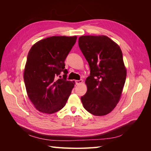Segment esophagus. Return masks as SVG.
Returning <instances> with one entry per match:
<instances>
[{
    "label": "esophagus",
    "instance_id": "obj_1",
    "mask_svg": "<svg viewBox=\"0 0 151 151\" xmlns=\"http://www.w3.org/2000/svg\"><path fill=\"white\" fill-rule=\"evenodd\" d=\"M82 83H83V80L82 79H80V80H77V81H76V84H81Z\"/></svg>",
    "mask_w": 151,
    "mask_h": 151
}]
</instances>
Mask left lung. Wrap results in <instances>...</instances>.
I'll return each mask as SVG.
<instances>
[{
	"instance_id": "8db88e82",
	"label": "left lung",
	"mask_w": 151,
	"mask_h": 151,
	"mask_svg": "<svg viewBox=\"0 0 151 151\" xmlns=\"http://www.w3.org/2000/svg\"><path fill=\"white\" fill-rule=\"evenodd\" d=\"M79 47L88 61L90 76L87 92L81 98L84 108L103 116L115 108L124 86L127 70L120 47L106 36H82Z\"/></svg>"
}]
</instances>
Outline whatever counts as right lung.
<instances>
[{"instance_id":"right-lung-1","label":"right lung","mask_w":151,"mask_h":151,"mask_svg":"<svg viewBox=\"0 0 151 151\" xmlns=\"http://www.w3.org/2000/svg\"><path fill=\"white\" fill-rule=\"evenodd\" d=\"M76 40V36H51L39 41L30 49L24 81L28 97L39 111L52 114L65 105L75 83L67 80L64 62Z\"/></svg>"}]
</instances>
